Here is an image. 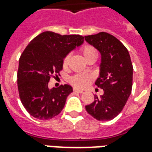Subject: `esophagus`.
Returning <instances> with one entry per match:
<instances>
[{
	"label": "esophagus",
	"instance_id": "esophagus-1",
	"mask_svg": "<svg viewBox=\"0 0 152 152\" xmlns=\"http://www.w3.org/2000/svg\"><path fill=\"white\" fill-rule=\"evenodd\" d=\"M73 91L76 93H80V94H82V93H84L83 92V90H81V89H76V88H74V89H73Z\"/></svg>",
	"mask_w": 152,
	"mask_h": 152
}]
</instances>
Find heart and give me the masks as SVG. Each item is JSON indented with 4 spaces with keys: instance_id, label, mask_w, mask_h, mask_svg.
Listing matches in <instances>:
<instances>
[{
    "instance_id": "1",
    "label": "heart",
    "mask_w": 152,
    "mask_h": 152,
    "mask_svg": "<svg viewBox=\"0 0 152 152\" xmlns=\"http://www.w3.org/2000/svg\"><path fill=\"white\" fill-rule=\"evenodd\" d=\"M80 53H82L84 58L87 61L90 58L92 57H98V53H97V50L91 45H86L85 46H83L80 49ZM70 55L69 54H66V56L64 57L63 61V66L64 67H66L68 64L69 62ZM91 80V77L87 75V74H77L72 76L71 80H70V82L72 85L74 87L76 88H85L87 85L89 84V81Z\"/></svg>"
}]
</instances>
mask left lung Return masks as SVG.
<instances>
[{"mask_svg":"<svg viewBox=\"0 0 152 152\" xmlns=\"http://www.w3.org/2000/svg\"><path fill=\"white\" fill-rule=\"evenodd\" d=\"M86 40L101 53L99 78L95 85L103 94L86 106L87 112L100 121H111L124 108L133 86V64L129 51L114 36L107 32L86 36Z\"/></svg>","mask_w":152,"mask_h":152,"instance_id":"8db88e82","label":"left lung"}]
</instances>
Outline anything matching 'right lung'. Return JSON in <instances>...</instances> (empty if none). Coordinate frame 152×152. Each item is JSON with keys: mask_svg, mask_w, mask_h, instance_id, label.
<instances>
[{"mask_svg": "<svg viewBox=\"0 0 152 152\" xmlns=\"http://www.w3.org/2000/svg\"><path fill=\"white\" fill-rule=\"evenodd\" d=\"M83 42L80 35L44 31L25 48L18 63V89L23 105L33 117L50 120L62 112L72 87L50 89L48 83L53 75H59L64 57Z\"/></svg>", "mask_w": 152, "mask_h": 152, "instance_id": "obj_1", "label": "right lung"}]
</instances>
